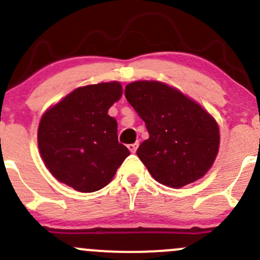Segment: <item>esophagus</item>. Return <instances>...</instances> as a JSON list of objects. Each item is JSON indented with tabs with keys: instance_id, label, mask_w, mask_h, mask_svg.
Segmentation results:
<instances>
[{
	"instance_id": "obj_1",
	"label": "esophagus",
	"mask_w": 260,
	"mask_h": 260,
	"mask_svg": "<svg viewBox=\"0 0 260 260\" xmlns=\"http://www.w3.org/2000/svg\"><path fill=\"white\" fill-rule=\"evenodd\" d=\"M137 147H138V143H131V145H128V149H129V152L135 153V152L137 151Z\"/></svg>"
}]
</instances>
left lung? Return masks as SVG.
Instances as JSON below:
<instances>
[{
  "label": "left lung",
  "instance_id": "obj_1",
  "mask_svg": "<svg viewBox=\"0 0 260 260\" xmlns=\"http://www.w3.org/2000/svg\"><path fill=\"white\" fill-rule=\"evenodd\" d=\"M124 94L146 123L149 138L137 156L154 180L179 188L211 169L219 152V125L200 104L156 80L129 83Z\"/></svg>",
  "mask_w": 260,
  "mask_h": 260
}]
</instances>
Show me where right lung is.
Returning <instances> with one entry per match:
<instances>
[{
	"label": "right lung",
	"mask_w": 260,
	"mask_h": 260,
	"mask_svg": "<svg viewBox=\"0 0 260 260\" xmlns=\"http://www.w3.org/2000/svg\"><path fill=\"white\" fill-rule=\"evenodd\" d=\"M122 91L118 81L80 86L43 114L38 145L57 181L80 192H94L111 182L129 156L118 142L117 120L108 114Z\"/></svg>",
	"instance_id": "obj_1"
}]
</instances>
